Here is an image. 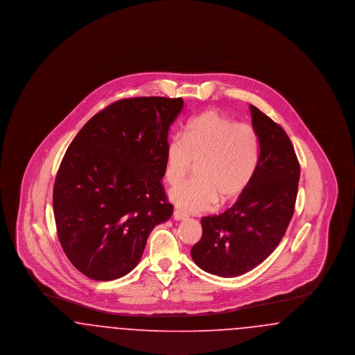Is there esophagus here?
Segmentation results:
<instances>
[{"instance_id":"34e87169","label":"esophagus","mask_w":355,"mask_h":355,"mask_svg":"<svg viewBox=\"0 0 355 355\" xmlns=\"http://www.w3.org/2000/svg\"><path fill=\"white\" fill-rule=\"evenodd\" d=\"M173 217H174V220H184L187 218V216H186L184 211H181V210H174V213H173Z\"/></svg>"}]
</instances>
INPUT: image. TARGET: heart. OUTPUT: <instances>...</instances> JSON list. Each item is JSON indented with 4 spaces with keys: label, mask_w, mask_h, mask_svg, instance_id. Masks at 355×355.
<instances>
[{
    "label": "heart",
    "mask_w": 355,
    "mask_h": 355,
    "mask_svg": "<svg viewBox=\"0 0 355 355\" xmlns=\"http://www.w3.org/2000/svg\"><path fill=\"white\" fill-rule=\"evenodd\" d=\"M261 142L252 125L238 123L220 112L207 110L190 119L185 135L170 138L165 177L181 184L197 164V180L177 186L170 200L186 213H203L216 203L230 202L252 182L259 165Z\"/></svg>",
    "instance_id": "heart-1"
}]
</instances>
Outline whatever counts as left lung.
<instances>
[{"mask_svg": "<svg viewBox=\"0 0 355 355\" xmlns=\"http://www.w3.org/2000/svg\"><path fill=\"white\" fill-rule=\"evenodd\" d=\"M261 142L259 165L236 202L201 220L202 236L191 248L198 268L232 278L253 270L270 255L294 213L301 168L285 130L250 105Z\"/></svg>", "mask_w": 355, "mask_h": 355, "instance_id": "8db88e82", "label": "left lung"}]
</instances>
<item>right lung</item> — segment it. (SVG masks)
<instances>
[{
	"mask_svg": "<svg viewBox=\"0 0 355 355\" xmlns=\"http://www.w3.org/2000/svg\"><path fill=\"white\" fill-rule=\"evenodd\" d=\"M182 98L113 102L69 145L53 189L60 243L77 270L117 279L138 265L153 229L173 205L162 186L171 123Z\"/></svg>",
	"mask_w": 355,
	"mask_h": 355,
	"instance_id": "1",
	"label": "right lung"
}]
</instances>
